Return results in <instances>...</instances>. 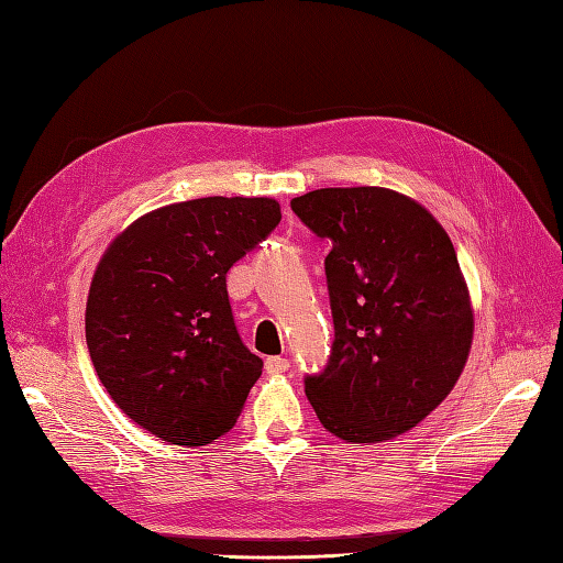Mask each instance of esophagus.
I'll return each instance as SVG.
<instances>
[{"label":"esophagus","instance_id":"esophagus-1","mask_svg":"<svg viewBox=\"0 0 563 563\" xmlns=\"http://www.w3.org/2000/svg\"><path fill=\"white\" fill-rule=\"evenodd\" d=\"M288 367H290L288 357H280V355L266 357V373H268V375H280V373H285V369H288Z\"/></svg>","mask_w":563,"mask_h":563}]
</instances>
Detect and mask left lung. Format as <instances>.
<instances>
[{
	"mask_svg": "<svg viewBox=\"0 0 563 563\" xmlns=\"http://www.w3.org/2000/svg\"><path fill=\"white\" fill-rule=\"evenodd\" d=\"M319 239L333 343L305 391L329 433L382 442L448 397L472 349L474 314L448 232L397 190L319 188L290 200Z\"/></svg>",
	"mask_w": 563,
	"mask_h": 563,
	"instance_id": "obj_1",
	"label": "left lung"
}]
</instances>
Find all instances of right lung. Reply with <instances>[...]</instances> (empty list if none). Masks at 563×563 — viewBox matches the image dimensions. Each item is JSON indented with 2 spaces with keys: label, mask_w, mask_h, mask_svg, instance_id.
<instances>
[{
  "label": "right lung",
  "mask_w": 563,
  "mask_h": 563,
  "mask_svg": "<svg viewBox=\"0 0 563 563\" xmlns=\"http://www.w3.org/2000/svg\"><path fill=\"white\" fill-rule=\"evenodd\" d=\"M280 222L273 198H198L133 222L106 251L87 345L111 399L172 445L230 430L263 361L239 336L227 271Z\"/></svg>",
  "instance_id": "add662e5"
}]
</instances>
